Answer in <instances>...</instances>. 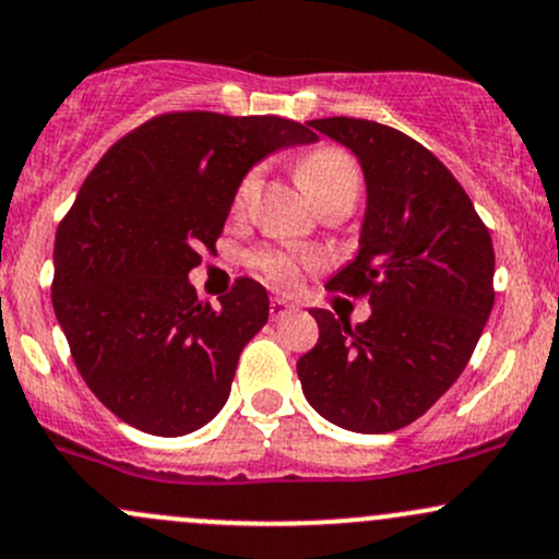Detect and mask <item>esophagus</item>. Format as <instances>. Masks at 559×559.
<instances>
[{
  "mask_svg": "<svg viewBox=\"0 0 559 559\" xmlns=\"http://www.w3.org/2000/svg\"><path fill=\"white\" fill-rule=\"evenodd\" d=\"M292 310H295V305H292L289 299H281V297L270 299V319H273V321L284 319V316H289Z\"/></svg>",
  "mask_w": 559,
  "mask_h": 559,
  "instance_id": "34e87169",
  "label": "esophagus"
}]
</instances>
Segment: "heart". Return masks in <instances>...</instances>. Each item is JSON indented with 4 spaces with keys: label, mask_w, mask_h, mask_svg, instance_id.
Wrapping results in <instances>:
<instances>
[{
    "label": "heart",
    "mask_w": 559,
    "mask_h": 559,
    "mask_svg": "<svg viewBox=\"0 0 559 559\" xmlns=\"http://www.w3.org/2000/svg\"><path fill=\"white\" fill-rule=\"evenodd\" d=\"M297 176L302 181L305 192L313 198V203L321 211L332 209V205L354 209L358 195H361V168H358L356 157L340 150V146L310 150L299 160ZM257 192H260V168H251V171L240 176L238 187H235V214H243L257 198ZM319 264L321 257L313 254V251L281 249V246H262V249L251 254V267L273 286H281V289H289V286L299 284L302 270H316Z\"/></svg>",
    "instance_id": "b5f03b06"
}]
</instances>
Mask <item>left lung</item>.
<instances>
[{
	"instance_id": "obj_1",
	"label": "left lung",
	"mask_w": 559,
	"mask_h": 559,
	"mask_svg": "<svg viewBox=\"0 0 559 559\" xmlns=\"http://www.w3.org/2000/svg\"><path fill=\"white\" fill-rule=\"evenodd\" d=\"M308 126L364 168L361 249L326 289L367 297L372 316L350 326L310 310L319 343L299 356V383L334 426L396 431L437 404L477 348L496 302L490 230L461 181L407 133L358 117Z\"/></svg>"
}]
</instances>
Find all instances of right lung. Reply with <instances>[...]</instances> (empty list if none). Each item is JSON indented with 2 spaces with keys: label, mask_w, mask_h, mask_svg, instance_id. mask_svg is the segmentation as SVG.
I'll list each match as a JSON object with an SVG mask.
<instances>
[{
  "label": "right lung",
  "mask_w": 559,
  "mask_h": 559,
  "mask_svg": "<svg viewBox=\"0 0 559 559\" xmlns=\"http://www.w3.org/2000/svg\"><path fill=\"white\" fill-rule=\"evenodd\" d=\"M316 141L275 115L166 111L109 146L56 233L52 310L82 380L128 426L181 437L230 396L270 299L238 278L211 308L187 273L214 251L240 176Z\"/></svg>",
  "instance_id": "obj_1"
}]
</instances>
